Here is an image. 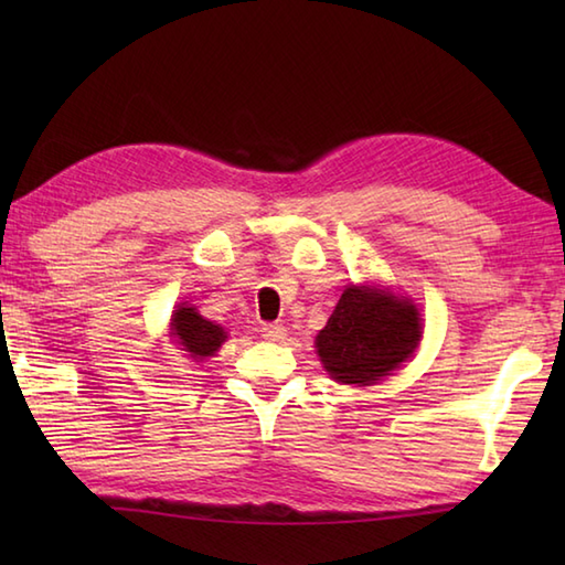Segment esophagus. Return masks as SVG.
I'll use <instances>...</instances> for the list:
<instances>
[{
  "label": "esophagus",
  "instance_id": "1",
  "mask_svg": "<svg viewBox=\"0 0 565 565\" xmlns=\"http://www.w3.org/2000/svg\"><path fill=\"white\" fill-rule=\"evenodd\" d=\"M259 332H262V338L269 342H281L286 338V328L281 326V322H264Z\"/></svg>",
  "mask_w": 565,
  "mask_h": 565
}]
</instances>
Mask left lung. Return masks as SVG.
<instances>
[{"instance_id": "8db88e82", "label": "left lung", "mask_w": 565, "mask_h": 565, "mask_svg": "<svg viewBox=\"0 0 565 565\" xmlns=\"http://www.w3.org/2000/svg\"><path fill=\"white\" fill-rule=\"evenodd\" d=\"M417 342V308L369 286L347 289L316 338L320 362L330 376L359 386L388 376L415 352Z\"/></svg>"}]
</instances>
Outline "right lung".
<instances>
[{"mask_svg": "<svg viewBox=\"0 0 565 565\" xmlns=\"http://www.w3.org/2000/svg\"><path fill=\"white\" fill-rule=\"evenodd\" d=\"M172 334L177 342L184 347V352L191 354V359L211 356L218 352V347L225 342L223 328L215 322L201 318L194 308H179L172 316Z\"/></svg>", "mask_w": 565, "mask_h": 565, "instance_id": "1", "label": "right lung"}]
</instances>
